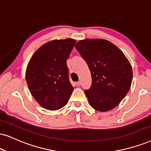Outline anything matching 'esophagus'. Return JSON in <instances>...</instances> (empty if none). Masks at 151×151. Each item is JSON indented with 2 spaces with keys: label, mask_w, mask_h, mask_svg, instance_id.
Returning <instances> with one entry per match:
<instances>
[{
  "label": "esophagus",
  "mask_w": 151,
  "mask_h": 151,
  "mask_svg": "<svg viewBox=\"0 0 151 151\" xmlns=\"http://www.w3.org/2000/svg\"><path fill=\"white\" fill-rule=\"evenodd\" d=\"M81 81H77V82H76L75 84H76V86H79L81 85Z\"/></svg>",
  "instance_id": "obj_1"
}]
</instances>
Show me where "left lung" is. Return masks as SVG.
I'll return each instance as SVG.
<instances>
[{
    "label": "left lung",
    "instance_id": "1",
    "mask_svg": "<svg viewBox=\"0 0 151 151\" xmlns=\"http://www.w3.org/2000/svg\"><path fill=\"white\" fill-rule=\"evenodd\" d=\"M88 65L92 85L85 91L90 105L105 112L119 104L130 88L132 70L130 63L115 45L103 39L82 40L76 44Z\"/></svg>",
    "mask_w": 151,
    "mask_h": 151
}]
</instances>
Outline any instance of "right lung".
Returning a JSON list of instances; mask_svg holds the SVG:
<instances>
[{"mask_svg": "<svg viewBox=\"0 0 151 151\" xmlns=\"http://www.w3.org/2000/svg\"><path fill=\"white\" fill-rule=\"evenodd\" d=\"M76 40H53L34 53L26 70L30 93L43 108L56 111L68 103L74 88L68 76L67 59Z\"/></svg>", "mask_w": 151, "mask_h": 151, "instance_id": "right-lung-1", "label": "right lung"}]
</instances>
